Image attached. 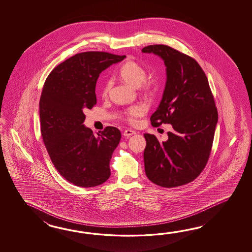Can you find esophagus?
<instances>
[{"mask_svg":"<svg viewBox=\"0 0 252 252\" xmlns=\"http://www.w3.org/2000/svg\"><path fill=\"white\" fill-rule=\"evenodd\" d=\"M133 134H136V131L135 130H132V129H125L124 131V135L125 137H129V136H131V135H133Z\"/></svg>","mask_w":252,"mask_h":252,"instance_id":"34e87169","label":"esophagus"}]
</instances>
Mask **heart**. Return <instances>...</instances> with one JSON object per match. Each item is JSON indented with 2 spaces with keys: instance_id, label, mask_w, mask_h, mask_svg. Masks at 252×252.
<instances>
[{
  "instance_id": "b5f03b06",
  "label": "heart",
  "mask_w": 252,
  "mask_h": 252,
  "mask_svg": "<svg viewBox=\"0 0 252 252\" xmlns=\"http://www.w3.org/2000/svg\"><path fill=\"white\" fill-rule=\"evenodd\" d=\"M119 75L129 86L133 87L140 86L141 90L146 94H150V92L152 91V87L154 86L153 82L145 80L147 76V71L143 66H141L135 61L128 60L122 64V66L119 69ZM110 86H111L109 82L104 85L102 88V95L107 94L108 92L110 90ZM144 113V108L139 105H135L128 108L124 112V118L128 123L134 124L136 122V119L141 116Z\"/></svg>"
}]
</instances>
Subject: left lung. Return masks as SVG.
Segmentation results:
<instances>
[{
	"mask_svg": "<svg viewBox=\"0 0 252 252\" xmlns=\"http://www.w3.org/2000/svg\"><path fill=\"white\" fill-rule=\"evenodd\" d=\"M164 60L166 83L159 106L150 117L158 127L171 124L166 141L145 133V172L150 181L163 188L192 182L209 159L218 122V112L208 79L191 57L166 45L141 49Z\"/></svg>",
	"mask_w": 252,
	"mask_h": 252,
	"instance_id": "obj_1",
	"label": "left lung"
}]
</instances>
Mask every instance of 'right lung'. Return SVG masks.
<instances>
[{"mask_svg": "<svg viewBox=\"0 0 252 252\" xmlns=\"http://www.w3.org/2000/svg\"><path fill=\"white\" fill-rule=\"evenodd\" d=\"M125 58L100 51L76 54L56 66L43 86L39 117L44 144L59 174L77 187H96L111 176L110 161L121 131L108 126L94 136L83 124V110L96 104L99 75Z\"/></svg>", "mask_w": 252, "mask_h": 252, "instance_id": "1", "label": "right lung"}]
</instances>
